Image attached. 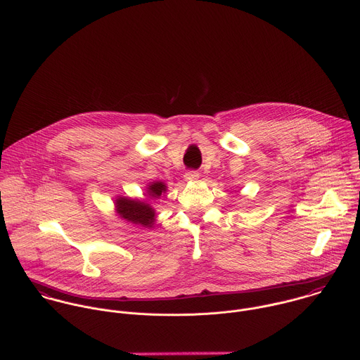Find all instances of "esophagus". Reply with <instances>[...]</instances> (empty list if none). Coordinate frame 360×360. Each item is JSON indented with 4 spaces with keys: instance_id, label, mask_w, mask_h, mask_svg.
<instances>
[{
    "instance_id": "obj_1",
    "label": "esophagus",
    "mask_w": 360,
    "mask_h": 360,
    "mask_svg": "<svg viewBox=\"0 0 360 360\" xmlns=\"http://www.w3.org/2000/svg\"><path fill=\"white\" fill-rule=\"evenodd\" d=\"M198 177H200V173H198L197 170H188V172H186V174H184V179H186L187 181L197 180Z\"/></svg>"
}]
</instances>
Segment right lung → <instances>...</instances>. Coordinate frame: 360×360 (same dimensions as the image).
I'll return each instance as SVG.
<instances>
[{"label": "right lung", "mask_w": 360, "mask_h": 360, "mask_svg": "<svg viewBox=\"0 0 360 360\" xmlns=\"http://www.w3.org/2000/svg\"><path fill=\"white\" fill-rule=\"evenodd\" d=\"M165 191L166 186L162 181H156L152 186H149L148 194L152 198H158ZM116 208L120 214V217H123L127 221H131L133 224L152 227L155 221V210L150 207V204H146L145 201H136L120 197L116 200Z\"/></svg>", "instance_id": "right-lung-1"}]
</instances>
